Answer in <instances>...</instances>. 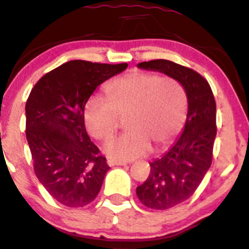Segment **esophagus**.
I'll use <instances>...</instances> for the list:
<instances>
[{
    "mask_svg": "<svg viewBox=\"0 0 249 249\" xmlns=\"http://www.w3.org/2000/svg\"><path fill=\"white\" fill-rule=\"evenodd\" d=\"M107 164L109 167H113V166H126V162H118V161H113V160H108L107 161Z\"/></svg>",
    "mask_w": 249,
    "mask_h": 249,
    "instance_id": "1",
    "label": "esophagus"
}]
</instances>
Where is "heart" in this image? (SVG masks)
Listing matches in <instances>:
<instances>
[{"instance_id":"obj_1","label":"heart","mask_w":249,"mask_h":249,"mask_svg":"<svg viewBox=\"0 0 249 249\" xmlns=\"http://www.w3.org/2000/svg\"><path fill=\"white\" fill-rule=\"evenodd\" d=\"M106 99L93 96L86 103L85 124L91 137L105 141L126 118V133L111 138L104 153L116 161H131L166 145L184 126L187 99L173 78L133 70L114 78L105 88Z\"/></svg>"}]
</instances>
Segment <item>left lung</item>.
<instances>
[{
	"label": "left lung",
	"mask_w": 249,
	"mask_h": 249,
	"mask_svg": "<svg viewBox=\"0 0 249 249\" xmlns=\"http://www.w3.org/2000/svg\"><path fill=\"white\" fill-rule=\"evenodd\" d=\"M138 68L163 72L184 87L187 118L184 131L169 150L150 162V174L136 188L146 208L167 210L196 192L213 162L216 138V101L210 85L191 68L167 59L142 62Z\"/></svg>",
	"instance_id": "left-lung-1"
}]
</instances>
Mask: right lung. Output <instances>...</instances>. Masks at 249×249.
I'll list each match as a JSON object with an SVG mask.
<instances>
[{
  "label": "right lung",
  "mask_w": 249,
  "mask_h": 249,
  "mask_svg": "<svg viewBox=\"0 0 249 249\" xmlns=\"http://www.w3.org/2000/svg\"><path fill=\"white\" fill-rule=\"evenodd\" d=\"M127 68L69 61L44 75L26 103V138L33 168L53 199L81 208L96 198L109 169L86 131V103L98 86Z\"/></svg>",
  "instance_id": "add662e5"
}]
</instances>
